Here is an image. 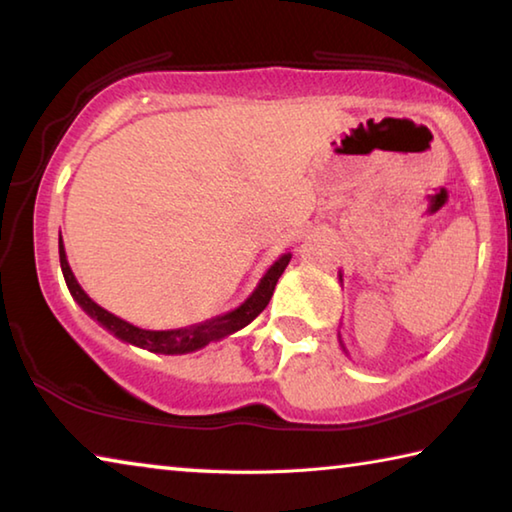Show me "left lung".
I'll return each instance as SVG.
<instances>
[{
	"label": "left lung",
	"instance_id": "8db88e82",
	"mask_svg": "<svg viewBox=\"0 0 512 512\" xmlns=\"http://www.w3.org/2000/svg\"><path fill=\"white\" fill-rule=\"evenodd\" d=\"M339 343H341V348H343V352L348 354V348H345V343H343V339H341V332H339Z\"/></svg>",
	"mask_w": 512,
	"mask_h": 512
}]
</instances>
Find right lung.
I'll list each match as a JSON object with an SVG mask.
<instances>
[{
    "mask_svg": "<svg viewBox=\"0 0 512 512\" xmlns=\"http://www.w3.org/2000/svg\"><path fill=\"white\" fill-rule=\"evenodd\" d=\"M58 255H60V268H63L67 289L72 293V298L79 302V307L88 314L92 320L108 329L112 336H117L119 341L137 345V348H144L155 354H187V352H196L205 348L207 343L212 341H221L225 336L239 332L241 327H246L250 320H255L262 311L266 309L268 300H271L275 284L280 280V275L284 273V268L291 262V253L280 255V259H275L273 266L264 273L262 280H259L257 289L250 293V296L241 302L237 309L228 311V314L214 316L205 323H196L189 327H180V329H142L133 323H126L119 316L110 314L108 309L99 307L88 293L81 289L79 280H76L72 268H69L67 255H65V244L63 237H58Z\"/></svg>",
    "mask_w": 512,
    "mask_h": 512,
    "instance_id": "right-lung-1",
    "label": "right lung"
}]
</instances>
